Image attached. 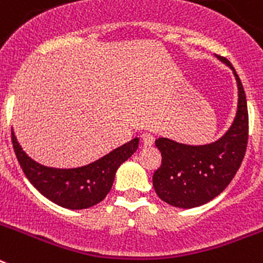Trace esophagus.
Returning <instances> with one entry per match:
<instances>
[{
	"mask_svg": "<svg viewBox=\"0 0 263 263\" xmlns=\"http://www.w3.org/2000/svg\"><path fill=\"white\" fill-rule=\"evenodd\" d=\"M142 143L143 146H152L153 143H154V137L152 136V134H148V133H143L142 134Z\"/></svg>",
	"mask_w": 263,
	"mask_h": 263,
	"instance_id": "obj_1",
	"label": "esophagus"
}]
</instances>
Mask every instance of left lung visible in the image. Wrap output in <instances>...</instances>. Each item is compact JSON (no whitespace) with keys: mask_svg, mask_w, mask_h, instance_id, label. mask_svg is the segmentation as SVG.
Masks as SVG:
<instances>
[{"mask_svg":"<svg viewBox=\"0 0 263 263\" xmlns=\"http://www.w3.org/2000/svg\"><path fill=\"white\" fill-rule=\"evenodd\" d=\"M233 69L238 85V110L227 134L217 142L190 146L158 138L155 146L162 164L154 173L153 184L158 196L178 208H194L221 194L241 167L249 139V113L245 90L231 62L218 57Z\"/></svg>","mask_w":263,"mask_h":263,"instance_id":"1","label":"left lung"}]
</instances>
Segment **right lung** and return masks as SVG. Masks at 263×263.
I'll return each instance as SVG.
<instances>
[{
    "mask_svg": "<svg viewBox=\"0 0 263 263\" xmlns=\"http://www.w3.org/2000/svg\"><path fill=\"white\" fill-rule=\"evenodd\" d=\"M11 142L21 168L29 182L48 200L68 210H85L104 200L113 185L117 168L138 147V138H134L87 166L53 168L42 166L27 157L13 132Z\"/></svg>",
    "mask_w": 263,
    "mask_h": 263,
    "instance_id": "add662e5",
    "label": "right lung"
}]
</instances>
